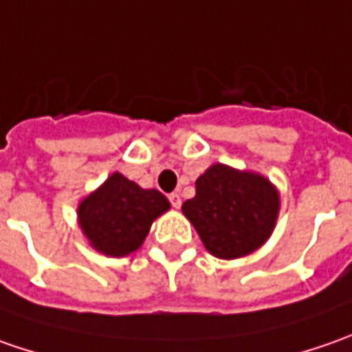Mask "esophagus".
I'll list each match as a JSON object with an SVG mask.
<instances>
[{
  "instance_id": "esophagus-1",
  "label": "esophagus",
  "mask_w": 352,
  "mask_h": 352,
  "mask_svg": "<svg viewBox=\"0 0 352 352\" xmlns=\"http://www.w3.org/2000/svg\"><path fill=\"white\" fill-rule=\"evenodd\" d=\"M168 199H170V204H172V208H176V210L182 206V197H180V194H170Z\"/></svg>"
}]
</instances>
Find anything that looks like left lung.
Returning <instances> with one entry per match:
<instances>
[{
    "label": "left lung",
    "instance_id": "left-lung-1",
    "mask_svg": "<svg viewBox=\"0 0 352 352\" xmlns=\"http://www.w3.org/2000/svg\"><path fill=\"white\" fill-rule=\"evenodd\" d=\"M182 213L208 252L231 261L258 250L270 239L280 194L258 172L215 162L196 180V196L184 201Z\"/></svg>",
    "mask_w": 352,
    "mask_h": 352
}]
</instances>
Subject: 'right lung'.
Masks as SVG:
<instances>
[{
	"label": "right lung",
	"mask_w": 352,
	"mask_h": 352,
	"mask_svg": "<svg viewBox=\"0 0 352 352\" xmlns=\"http://www.w3.org/2000/svg\"><path fill=\"white\" fill-rule=\"evenodd\" d=\"M170 210L158 190H144L121 172L78 204V225L89 247L105 256H127L141 249L156 217Z\"/></svg>",
	"instance_id": "right-lung-1"
}]
</instances>
